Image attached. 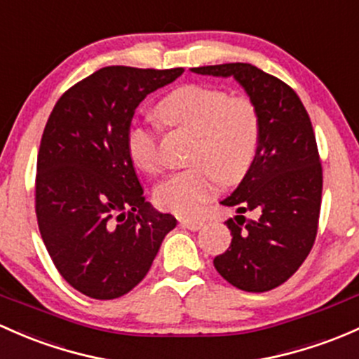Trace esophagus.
Returning <instances> with one entry per match:
<instances>
[{"label":"esophagus","mask_w":359,"mask_h":359,"mask_svg":"<svg viewBox=\"0 0 359 359\" xmlns=\"http://www.w3.org/2000/svg\"><path fill=\"white\" fill-rule=\"evenodd\" d=\"M180 225L192 230V232H196V230L201 229L205 224H203L201 220H196V218H182V220H180Z\"/></svg>","instance_id":"esophagus-1"}]
</instances>
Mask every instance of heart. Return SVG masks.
Wrapping results in <instances>:
<instances>
[{
  "label": "heart",
  "mask_w": 359,
  "mask_h": 359,
  "mask_svg": "<svg viewBox=\"0 0 359 359\" xmlns=\"http://www.w3.org/2000/svg\"><path fill=\"white\" fill-rule=\"evenodd\" d=\"M158 113L170 126L186 127L196 134L189 160L194 165L172 173L158 184L154 199L161 208L194 215L225 182L239 180L251 167L259 139V120L246 97H230L208 86H184L170 93ZM127 149L135 165L148 173L163 167L156 127L132 123Z\"/></svg>",
  "instance_id": "obj_1"
}]
</instances>
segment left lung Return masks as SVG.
<instances>
[{
    "label": "left lung",
    "mask_w": 359,
    "mask_h": 359,
    "mask_svg": "<svg viewBox=\"0 0 359 359\" xmlns=\"http://www.w3.org/2000/svg\"><path fill=\"white\" fill-rule=\"evenodd\" d=\"M191 70L236 79L259 120L255 160L236 191L222 201L237 215L225 222L232 241L213 265L241 290L275 289L303 265L318 229L323 180L311 120L285 82L251 63ZM248 210L257 215L255 221L245 220L242 213Z\"/></svg>",
    "instance_id": "left-lung-1"
}]
</instances>
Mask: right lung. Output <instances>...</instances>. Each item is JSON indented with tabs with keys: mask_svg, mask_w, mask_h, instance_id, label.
<instances>
[{
	"mask_svg": "<svg viewBox=\"0 0 359 359\" xmlns=\"http://www.w3.org/2000/svg\"><path fill=\"white\" fill-rule=\"evenodd\" d=\"M182 72L104 67L67 90L44 127L37 225L62 277L93 299L134 289L177 225L146 201L127 132L139 103Z\"/></svg>",
	"mask_w": 359,
	"mask_h": 359,
	"instance_id": "1",
	"label": "right lung"
}]
</instances>
